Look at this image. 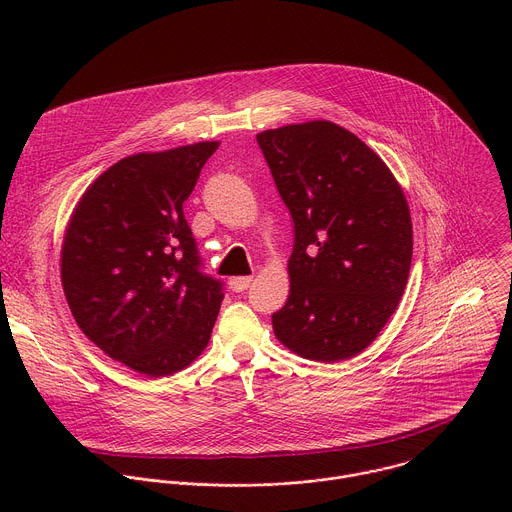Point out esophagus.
Listing matches in <instances>:
<instances>
[{
  "label": "esophagus",
  "instance_id": "obj_1",
  "mask_svg": "<svg viewBox=\"0 0 512 512\" xmlns=\"http://www.w3.org/2000/svg\"><path fill=\"white\" fill-rule=\"evenodd\" d=\"M251 281H253L251 275H239V277H231L229 285L233 291H245L251 285Z\"/></svg>",
  "mask_w": 512,
  "mask_h": 512
}]
</instances>
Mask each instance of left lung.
<instances>
[{
	"mask_svg": "<svg viewBox=\"0 0 512 512\" xmlns=\"http://www.w3.org/2000/svg\"><path fill=\"white\" fill-rule=\"evenodd\" d=\"M257 141L294 218L275 338L302 358H352L379 336L407 285L413 229L403 188L367 143L326 119L265 129Z\"/></svg>",
	"mask_w": 512,
	"mask_h": 512,
	"instance_id": "8db88e82",
	"label": "left lung"
}]
</instances>
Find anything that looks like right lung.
Here are the masks:
<instances>
[{"label": "right lung", "mask_w": 512, "mask_h": 512, "mask_svg": "<svg viewBox=\"0 0 512 512\" xmlns=\"http://www.w3.org/2000/svg\"><path fill=\"white\" fill-rule=\"evenodd\" d=\"M218 141L141 152L83 192L64 231L60 279L85 336L145 377H168L208 346L221 281L198 271L182 204Z\"/></svg>", "instance_id": "right-lung-1"}]
</instances>
